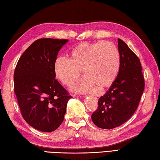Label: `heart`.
<instances>
[{"instance_id": "obj_1", "label": "heart", "mask_w": 160, "mask_h": 160, "mask_svg": "<svg viewBox=\"0 0 160 160\" xmlns=\"http://www.w3.org/2000/svg\"><path fill=\"white\" fill-rule=\"evenodd\" d=\"M69 59L58 57L53 63L54 73L64 85L72 86L81 79V71L86 78L74 90L86 92L95 86L99 90L110 87L118 76L120 55L110 42H82L71 50Z\"/></svg>"}]
</instances>
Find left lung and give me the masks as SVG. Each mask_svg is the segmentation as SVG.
Here are the masks:
<instances>
[{"instance_id":"1","label":"left lung","mask_w":160,"mask_h":160,"mask_svg":"<svg viewBox=\"0 0 160 160\" xmlns=\"http://www.w3.org/2000/svg\"><path fill=\"white\" fill-rule=\"evenodd\" d=\"M118 43L121 62L118 76L99 98L91 116L93 123L102 129H113L128 121L136 111L145 87L139 58L125 42L118 39Z\"/></svg>"}]
</instances>
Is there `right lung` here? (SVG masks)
<instances>
[{"label":"right lung","mask_w":160,"mask_h":160,"mask_svg":"<svg viewBox=\"0 0 160 160\" xmlns=\"http://www.w3.org/2000/svg\"><path fill=\"white\" fill-rule=\"evenodd\" d=\"M68 40L41 38L20 57L14 72V93L23 119L38 130L51 132L61 125L72 96L56 79L53 63Z\"/></svg>","instance_id":"right-lung-1"}]
</instances>
